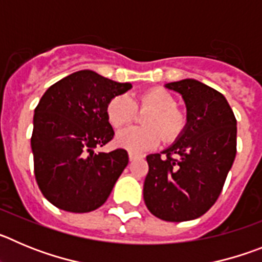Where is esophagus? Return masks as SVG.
I'll list each match as a JSON object with an SVG mask.
<instances>
[{
    "label": "esophagus",
    "instance_id": "obj_1",
    "mask_svg": "<svg viewBox=\"0 0 262 262\" xmlns=\"http://www.w3.org/2000/svg\"><path fill=\"white\" fill-rule=\"evenodd\" d=\"M138 155H134V154H131V152H129L128 154V159H129V161H134V160L135 159H138Z\"/></svg>",
    "mask_w": 262,
    "mask_h": 262
}]
</instances>
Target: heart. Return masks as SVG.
Here are the masks:
<instances>
[{
    "mask_svg": "<svg viewBox=\"0 0 262 262\" xmlns=\"http://www.w3.org/2000/svg\"><path fill=\"white\" fill-rule=\"evenodd\" d=\"M139 106L154 110L145 118L148 127H128L117 134L115 142L131 154L151 151L161 143V139L173 140L185 126V117L176 108V101L166 90L151 89L139 97ZM107 119L115 128L128 124L136 114L135 102L126 94L114 97L108 102Z\"/></svg>",
    "mask_w": 262,
    "mask_h": 262,
    "instance_id": "1",
    "label": "heart"
}]
</instances>
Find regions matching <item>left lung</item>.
<instances>
[{
    "label": "left lung",
    "mask_w": 262,
    "mask_h": 262,
    "mask_svg": "<svg viewBox=\"0 0 262 262\" xmlns=\"http://www.w3.org/2000/svg\"><path fill=\"white\" fill-rule=\"evenodd\" d=\"M186 105V124L170 147L147 156L143 196L148 210L166 222L193 221L216 202L236 156V118L226 97L185 78L165 84Z\"/></svg>",
    "instance_id": "1"
}]
</instances>
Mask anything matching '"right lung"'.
Returning <instances> with one entry per match:
<instances>
[{
    "instance_id": "obj_1",
    "label": "right lung",
    "mask_w": 262,
    "mask_h": 262,
    "mask_svg": "<svg viewBox=\"0 0 262 262\" xmlns=\"http://www.w3.org/2000/svg\"><path fill=\"white\" fill-rule=\"evenodd\" d=\"M133 88L84 69L47 89L34 114L31 149L43 195L59 209L89 212L110 195L128 164L124 149L97 152L114 136L108 102Z\"/></svg>"
}]
</instances>
